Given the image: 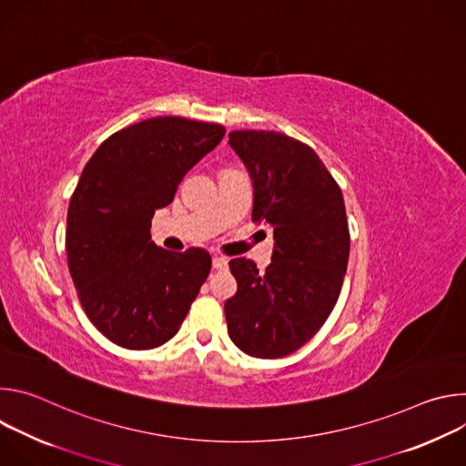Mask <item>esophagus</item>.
<instances>
[{"mask_svg":"<svg viewBox=\"0 0 466 466\" xmlns=\"http://www.w3.org/2000/svg\"><path fill=\"white\" fill-rule=\"evenodd\" d=\"M212 265H214L216 271H225L228 268V259L223 258V256H214L212 258Z\"/></svg>","mask_w":466,"mask_h":466,"instance_id":"34e87169","label":"esophagus"}]
</instances>
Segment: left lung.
Listing matches in <instances>:
<instances>
[{
  "instance_id": "8db88e82",
  "label": "left lung",
  "mask_w": 466,
  "mask_h": 466,
  "mask_svg": "<svg viewBox=\"0 0 466 466\" xmlns=\"http://www.w3.org/2000/svg\"><path fill=\"white\" fill-rule=\"evenodd\" d=\"M228 144L254 184L252 223L275 228L265 273L230 259L228 336L252 358L277 360L306 345L339 299L350 252L343 193L319 155L282 132L232 130Z\"/></svg>"
}]
</instances>
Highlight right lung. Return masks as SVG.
<instances>
[{
  "instance_id": "right-lung-1",
  "label": "right lung",
  "mask_w": 466,
  "mask_h": 466,
  "mask_svg": "<svg viewBox=\"0 0 466 466\" xmlns=\"http://www.w3.org/2000/svg\"><path fill=\"white\" fill-rule=\"evenodd\" d=\"M225 132L158 116L114 132L86 162L68 208L66 256L86 317L114 345L149 350L169 341L205 284L210 254L164 250L149 228Z\"/></svg>"
}]
</instances>
